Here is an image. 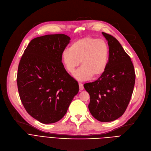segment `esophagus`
<instances>
[{"label":"esophagus","instance_id":"esophagus-1","mask_svg":"<svg viewBox=\"0 0 151 151\" xmlns=\"http://www.w3.org/2000/svg\"><path fill=\"white\" fill-rule=\"evenodd\" d=\"M79 86H80V90L83 91L84 89V86L81 83H79Z\"/></svg>","mask_w":151,"mask_h":151}]
</instances>
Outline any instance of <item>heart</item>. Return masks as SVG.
I'll use <instances>...</instances> for the list:
<instances>
[{
    "label": "heart",
    "instance_id": "heart-1",
    "mask_svg": "<svg viewBox=\"0 0 151 151\" xmlns=\"http://www.w3.org/2000/svg\"><path fill=\"white\" fill-rule=\"evenodd\" d=\"M62 60L69 73H73L81 61V67L74 73L79 80L98 77L106 70L109 57L108 43L101 39L85 37L74 42L62 53Z\"/></svg>",
    "mask_w": 151,
    "mask_h": 151
}]
</instances>
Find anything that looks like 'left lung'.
<instances>
[{
	"instance_id": "obj_1",
	"label": "left lung",
	"mask_w": 151,
	"mask_h": 151,
	"mask_svg": "<svg viewBox=\"0 0 151 151\" xmlns=\"http://www.w3.org/2000/svg\"><path fill=\"white\" fill-rule=\"evenodd\" d=\"M102 34L109 47L107 68L98 80L84 87L90 96L88 108L92 116L100 122H111L122 116L127 108L135 73L130 56L117 40L105 32Z\"/></svg>"
}]
</instances>
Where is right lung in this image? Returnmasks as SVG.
Listing matches in <instances>:
<instances>
[{"label": "right lung", "instance_id": "add662e5", "mask_svg": "<svg viewBox=\"0 0 151 151\" xmlns=\"http://www.w3.org/2000/svg\"><path fill=\"white\" fill-rule=\"evenodd\" d=\"M70 40L62 34L35 38L20 60L17 74L20 99L26 111L41 123L60 120L79 91L78 83L62 62Z\"/></svg>", "mask_w": 151, "mask_h": 151}]
</instances>
